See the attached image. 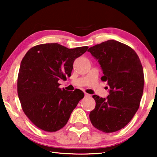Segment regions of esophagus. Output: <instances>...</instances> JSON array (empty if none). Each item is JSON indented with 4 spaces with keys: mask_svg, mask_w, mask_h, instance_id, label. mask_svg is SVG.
<instances>
[{
    "mask_svg": "<svg viewBox=\"0 0 157 157\" xmlns=\"http://www.w3.org/2000/svg\"><path fill=\"white\" fill-rule=\"evenodd\" d=\"M85 97H87V98H88V97H90V96H91V95H90L89 94H86V93H85Z\"/></svg>",
    "mask_w": 157,
    "mask_h": 157,
    "instance_id": "esophagus-1",
    "label": "esophagus"
}]
</instances>
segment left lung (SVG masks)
Segmentation results:
<instances>
[{"mask_svg":"<svg viewBox=\"0 0 157 157\" xmlns=\"http://www.w3.org/2000/svg\"><path fill=\"white\" fill-rule=\"evenodd\" d=\"M88 51L102 69V81L107 82V98L94 95L95 107L89 118L95 128L105 133L123 128L139 109L144 86L143 69L132 48L108 40L89 48Z\"/></svg>","mask_w":157,"mask_h":157,"instance_id":"left-lung-1","label":"left lung"}]
</instances>
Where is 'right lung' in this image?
<instances>
[{
  "instance_id": "right-lung-1",
  "label": "right lung",
  "mask_w": 157,
  "mask_h": 157,
  "mask_svg": "<svg viewBox=\"0 0 157 157\" xmlns=\"http://www.w3.org/2000/svg\"><path fill=\"white\" fill-rule=\"evenodd\" d=\"M87 50V46L69 49L57 43L44 44L32 48L23 58L18 75V98L25 115L39 129H62L84 98L81 90L59 89L58 81L71 75L74 61Z\"/></svg>"
}]
</instances>
